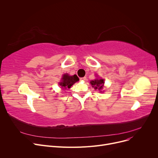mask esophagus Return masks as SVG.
Instances as JSON below:
<instances>
[{
	"label": "esophagus",
	"mask_w": 158,
	"mask_h": 158,
	"mask_svg": "<svg viewBox=\"0 0 158 158\" xmlns=\"http://www.w3.org/2000/svg\"><path fill=\"white\" fill-rule=\"evenodd\" d=\"M86 77H82V78H81V81H86Z\"/></svg>",
	"instance_id": "esophagus-1"
}]
</instances>
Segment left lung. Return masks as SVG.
Returning a JSON list of instances; mask_svg holds the SVG:
<instances>
[{
    "label": "left lung",
    "mask_w": 158,
    "mask_h": 158,
    "mask_svg": "<svg viewBox=\"0 0 158 158\" xmlns=\"http://www.w3.org/2000/svg\"><path fill=\"white\" fill-rule=\"evenodd\" d=\"M90 83L92 85V87H94L95 89H98V90H101L103 88L104 82V79H96L91 81Z\"/></svg>",
    "instance_id": "left-lung-1"
}]
</instances>
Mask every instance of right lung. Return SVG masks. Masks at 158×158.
I'll use <instances>...</instances> for the list:
<instances>
[{
	"instance_id": "1",
	"label": "right lung",
	"mask_w": 158,
	"mask_h": 158,
	"mask_svg": "<svg viewBox=\"0 0 158 158\" xmlns=\"http://www.w3.org/2000/svg\"><path fill=\"white\" fill-rule=\"evenodd\" d=\"M61 82H60V85L61 86L62 89L70 88L75 82H76L79 80L76 75H73L72 76H69L68 73L64 74L62 77Z\"/></svg>"
}]
</instances>
